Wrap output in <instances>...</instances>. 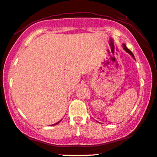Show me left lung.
<instances>
[{
	"label": "left lung",
	"mask_w": 157,
	"mask_h": 157,
	"mask_svg": "<svg viewBox=\"0 0 157 157\" xmlns=\"http://www.w3.org/2000/svg\"><path fill=\"white\" fill-rule=\"evenodd\" d=\"M122 47H123V49H124V51H125L127 53H129V54H130V56H131L132 57V58H133V59H135V60H136V59H135V56H134L133 53H132L131 52V51H130V50H129V49L128 48H127V47H126V45H125V44H124V43H123V44H122Z\"/></svg>",
	"instance_id": "left-lung-1"
}]
</instances>
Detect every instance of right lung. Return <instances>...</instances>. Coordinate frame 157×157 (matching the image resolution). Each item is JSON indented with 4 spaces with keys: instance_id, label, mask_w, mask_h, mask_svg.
Listing matches in <instances>:
<instances>
[{
    "instance_id": "add662e5",
    "label": "right lung",
    "mask_w": 157,
    "mask_h": 157,
    "mask_svg": "<svg viewBox=\"0 0 157 157\" xmlns=\"http://www.w3.org/2000/svg\"><path fill=\"white\" fill-rule=\"evenodd\" d=\"M61 120H60V121H59V122H56V123H55V124H52V125H56V124H59V122H61Z\"/></svg>"
}]
</instances>
